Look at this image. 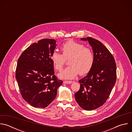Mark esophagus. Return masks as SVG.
Returning <instances> with one entry per match:
<instances>
[{
    "instance_id": "esophagus-1",
    "label": "esophagus",
    "mask_w": 132,
    "mask_h": 132,
    "mask_svg": "<svg viewBox=\"0 0 132 132\" xmlns=\"http://www.w3.org/2000/svg\"><path fill=\"white\" fill-rule=\"evenodd\" d=\"M64 84H71L72 82V81H66V80H65L63 81Z\"/></svg>"
}]
</instances>
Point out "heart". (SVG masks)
<instances>
[{
	"instance_id": "1",
	"label": "heart",
	"mask_w": 132,
	"mask_h": 132,
	"mask_svg": "<svg viewBox=\"0 0 132 132\" xmlns=\"http://www.w3.org/2000/svg\"><path fill=\"white\" fill-rule=\"evenodd\" d=\"M63 55L57 51H54L51 56L54 68L61 71L65 64L66 59L70 57L69 65L59 76L61 78L71 79L80 75L88 73L92 67L94 56L92 51L88 47L79 42L73 40H68L61 46Z\"/></svg>"
}]
</instances>
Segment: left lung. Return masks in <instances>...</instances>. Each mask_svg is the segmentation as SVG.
I'll return each instance as SVG.
<instances>
[{"label": "left lung", "mask_w": 132, "mask_h": 132, "mask_svg": "<svg viewBox=\"0 0 132 132\" xmlns=\"http://www.w3.org/2000/svg\"><path fill=\"white\" fill-rule=\"evenodd\" d=\"M88 41L94 56L92 68L86 77L79 80L80 89L75 93L79 105L84 110L96 109L105 103L117 79L115 60L108 49L99 41L91 37Z\"/></svg>", "instance_id": "8db88e82"}]
</instances>
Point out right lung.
Wrapping results in <instances>:
<instances>
[{"label": "right lung", "mask_w": 132, "mask_h": 132, "mask_svg": "<svg viewBox=\"0 0 132 132\" xmlns=\"http://www.w3.org/2000/svg\"><path fill=\"white\" fill-rule=\"evenodd\" d=\"M56 45L54 39L40 40L26 49L18 60L15 78L20 93L34 108L47 107L63 84L54 75L51 59Z\"/></svg>", "instance_id": "obj_1"}]
</instances>
